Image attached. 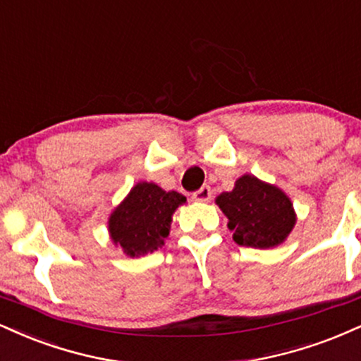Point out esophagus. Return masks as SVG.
<instances>
[{
	"mask_svg": "<svg viewBox=\"0 0 361 361\" xmlns=\"http://www.w3.org/2000/svg\"><path fill=\"white\" fill-rule=\"evenodd\" d=\"M193 200H195V202H202V203L210 202V200H212L210 186H202V188H200L198 192L193 193Z\"/></svg>",
	"mask_w": 361,
	"mask_h": 361,
	"instance_id": "obj_1",
	"label": "esophagus"
}]
</instances>
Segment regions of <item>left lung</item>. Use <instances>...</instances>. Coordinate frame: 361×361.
I'll return each instance as SVG.
<instances>
[{"label": "left lung", "mask_w": 361, "mask_h": 361, "mask_svg": "<svg viewBox=\"0 0 361 361\" xmlns=\"http://www.w3.org/2000/svg\"><path fill=\"white\" fill-rule=\"evenodd\" d=\"M215 202L238 245L271 249L282 244L296 224L288 195L252 175L238 178L232 192L220 193Z\"/></svg>", "instance_id": "obj_1"}]
</instances>
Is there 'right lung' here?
Here are the masks:
<instances>
[{
  "label": "right lung",
  "mask_w": 361,
  "mask_h": 361,
  "mask_svg": "<svg viewBox=\"0 0 361 361\" xmlns=\"http://www.w3.org/2000/svg\"><path fill=\"white\" fill-rule=\"evenodd\" d=\"M186 202L178 192H164L158 185L141 181L134 185L109 216V233L129 257L158 250L169 235L171 216Z\"/></svg>",
  "instance_id": "obj_1"
}]
</instances>
